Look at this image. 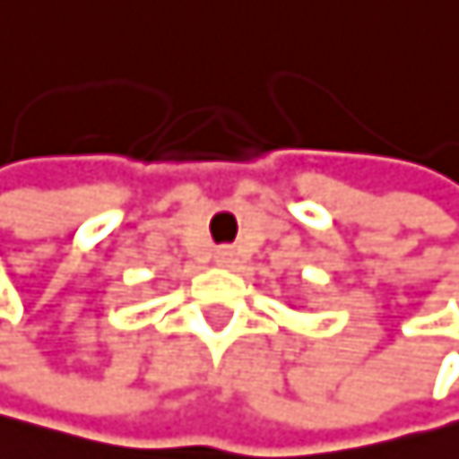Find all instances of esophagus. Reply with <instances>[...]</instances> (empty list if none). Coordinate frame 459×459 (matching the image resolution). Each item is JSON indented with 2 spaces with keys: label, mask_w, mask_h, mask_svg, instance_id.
Listing matches in <instances>:
<instances>
[{
  "label": "esophagus",
  "mask_w": 459,
  "mask_h": 459,
  "mask_svg": "<svg viewBox=\"0 0 459 459\" xmlns=\"http://www.w3.org/2000/svg\"><path fill=\"white\" fill-rule=\"evenodd\" d=\"M216 263H220V265H234L237 254L231 248H220V251H216Z\"/></svg>",
  "instance_id": "obj_1"
}]
</instances>
